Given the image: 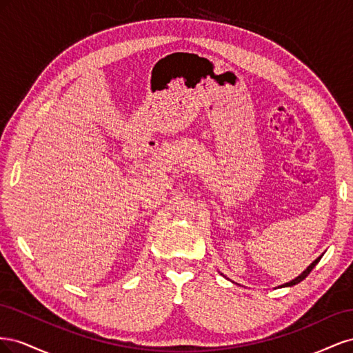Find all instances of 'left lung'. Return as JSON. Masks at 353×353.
Listing matches in <instances>:
<instances>
[{
	"instance_id": "1",
	"label": "left lung",
	"mask_w": 353,
	"mask_h": 353,
	"mask_svg": "<svg viewBox=\"0 0 353 353\" xmlns=\"http://www.w3.org/2000/svg\"><path fill=\"white\" fill-rule=\"evenodd\" d=\"M323 258V254L321 256H318V258L311 263V265H309L307 266V268L301 274V275H299V276H296V279L294 280H292V281H288V283H285V284H281V285H279V287H292V285H296V284H299V283H301V281H303L305 279H306V276L309 275V272H311L314 268H315V265L319 262V259H321Z\"/></svg>"
}]
</instances>
